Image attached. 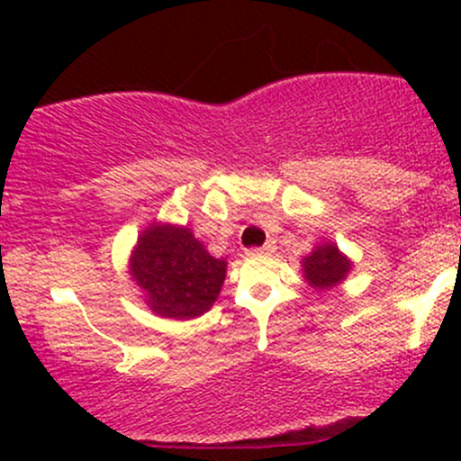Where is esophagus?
Wrapping results in <instances>:
<instances>
[{
  "mask_svg": "<svg viewBox=\"0 0 461 461\" xmlns=\"http://www.w3.org/2000/svg\"><path fill=\"white\" fill-rule=\"evenodd\" d=\"M274 249H276V245H274V240H267V243H265L263 248L249 249V254H272Z\"/></svg>",
  "mask_w": 461,
  "mask_h": 461,
  "instance_id": "1",
  "label": "esophagus"
}]
</instances>
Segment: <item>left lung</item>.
<instances>
[{"instance_id":"obj_1","label":"left lung","mask_w":461,"mask_h":461,"mask_svg":"<svg viewBox=\"0 0 461 461\" xmlns=\"http://www.w3.org/2000/svg\"><path fill=\"white\" fill-rule=\"evenodd\" d=\"M301 263H303L305 281L314 290H330V287L339 285L352 267L350 260L339 252V248L334 243L319 245Z\"/></svg>"}]
</instances>
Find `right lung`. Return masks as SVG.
<instances>
[{
  "mask_svg": "<svg viewBox=\"0 0 461 461\" xmlns=\"http://www.w3.org/2000/svg\"><path fill=\"white\" fill-rule=\"evenodd\" d=\"M227 263L213 258L187 227L153 222L131 254V276L144 301L167 319L201 317L213 305Z\"/></svg>",
  "mask_w": 461,
  "mask_h": 461,
  "instance_id": "add662e5",
  "label": "right lung"
}]
</instances>
